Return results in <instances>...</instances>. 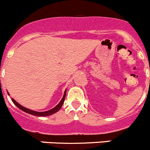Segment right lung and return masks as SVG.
<instances>
[{
    "instance_id": "1",
    "label": "right lung",
    "mask_w": 150,
    "mask_h": 150,
    "mask_svg": "<svg viewBox=\"0 0 150 150\" xmlns=\"http://www.w3.org/2000/svg\"><path fill=\"white\" fill-rule=\"evenodd\" d=\"M8 95H9V94H8ZM65 95H66V90L65 91L63 97H62V99H61L60 102H59V103L58 104L55 108H52V109L50 110L45 111V112H37V111H35V110H29L28 109V108H24V107H23L22 105H21L19 103H18V102H17L14 99H12V101L13 102V103L15 104L18 108H19V109H21V110L24 111L25 112H27V113L28 114H31V115H36V116H48V115H52V114L57 112L61 108H62V105H63L64 103V101H65Z\"/></svg>"
}]
</instances>
